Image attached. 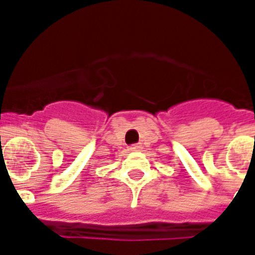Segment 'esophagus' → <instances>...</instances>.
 <instances>
[{
	"instance_id": "1",
	"label": "esophagus",
	"mask_w": 255,
	"mask_h": 255,
	"mask_svg": "<svg viewBox=\"0 0 255 255\" xmlns=\"http://www.w3.org/2000/svg\"><path fill=\"white\" fill-rule=\"evenodd\" d=\"M140 147H142V144L135 143V144H131V146H129V150H132V151H136V150H140Z\"/></svg>"
}]
</instances>
